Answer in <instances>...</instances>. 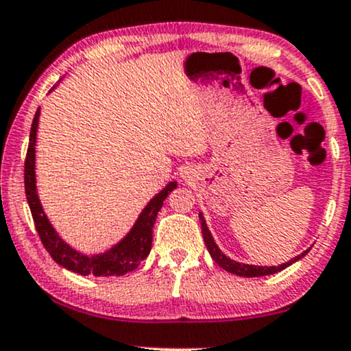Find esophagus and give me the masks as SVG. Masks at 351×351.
Listing matches in <instances>:
<instances>
[{
  "label": "esophagus",
  "instance_id": "34e87169",
  "mask_svg": "<svg viewBox=\"0 0 351 351\" xmlns=\"http://www.w3.org/2000/svg\"><path fill=\"white\" fill-rule=\"evenodd\" d=\"M182 177H184V176H182Z\"/></svg>",
  "mask_w": 351,
  "mask_h": 351
}]
</instances>
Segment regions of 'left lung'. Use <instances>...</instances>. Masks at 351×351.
Wrapping results in <instances>:
<instances>
[{
    "label": "left lung",
    "mask_w": 351,
    "mask_h": 351,
    "mask_svg": "<svg viewBox=\"0 0 351 351\" xmlns=\"http://www.w3.org/2000/svg\"><path fill=\"white\" fill-rule=\"evenodd\" d=\"M198 218H200V223H202V234H203V239H205V245L206 249H208V252L211 255V258L218 263L219 267L223 268V270L229 271V274H234L237 276H245V278H252V276H265V275H274L276 271H281L285 270V268L291 265V263H295L300 261V258L304 257L306 254L309 252L311 247L308 250H304V252L296 255L295 258H291V261L287 262V263H281L278 267H258V265H249V263H241V262H236L232 261V258H229L226 254L221 252V249L216 245V242L213 239V236H211L208 226H206V221L205 218H203V213H198Z\"/></svg>",
    "instance_id": "8db88e82"
}]
</instances>
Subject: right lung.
Returning <instances> with one entry per match:
<instances>
[{
	"label": "right lung",
	"mask_w": 351,
	"mask_h": 351,
	"mask_svg": "<svg viewBox=\"0 0 351 351\" xmlns=\"http://www.w3.org/2000/svg\"><path fill=\"white\" fill-rule=\"evenodd\" d=\"M55 89V86L51 90ZM50 90V93H51ZM38 117H40V107H38L36 115H34L32 127H30L29 148L25 156L24 166V184H25V197L30 213H32L36 229L40 239L49 250L51 258L66 270L75 271L83 276H122L128 271L138 268L141 261L148 257L151 250V242H153V226L156 221L158 211L161 210L162 202L166 200L169 193L177 187V182H169L161 192L148 202V205L141 210L140 216L136 218L135 224L125 234L122 241L112 245L106 252L101 254H83L80 250L73 249L68 242L62 239V236L51 226L50 219L47 218L45 211L40 203L37 193V179H36V143H37V128Z\"/></svg>",
	"instance_id": "right-lung-1"
}]
</instances>
